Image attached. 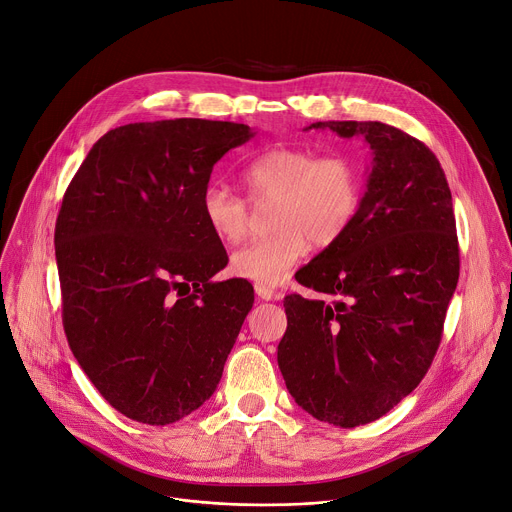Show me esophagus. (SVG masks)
Instances as JSON below:
<instances>
[{"label": "esophagus", "instance_id": "esophagus-1", "mask_svg": "<svg viewBox=\"0 0 512 512\" xmlns=\"http://www.w3.org/2000/svg\"><path fill=\"white\" fill-rule=\"evenodd\" d=\"M255 294H257L261 300H275V298H280V294L273 292L271 288H267V286H263V284H255Z\"/></svg>", "mask_w": 512, "mask_h": 512}]
</instances>
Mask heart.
Here are the masks:
<instances>
[{
    "instance_id": "b5f03b06",
    "label": "heart",
    "mask_w": 512,
    "mask_h": 512,
    "mask_svg": "<svg viewBox=\"0 0 512 512\" xmlns=\"http://www.w3.org/2000/svg\"><path fill=\"white\" fill-rule=\"evenodd\" d=\"M241 183L253 204L271 200L269 235L257 237L230 257V271L263 286H280L308 245L339 241L361 206V173L345 155H322L306 147L269 149L241 169ZM200 210L222 243L245 237L249 208L239 196L210 183Z\"/></svg>"
}]
</instances>
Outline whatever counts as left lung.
<instances>
[{
  "mask_svg": "<svg viewBox=\"0 0 512 512\" xmlns=\"http://www.w3.org/2000/svg\"><path fill=\"white\" fill-rule=\"evenodd\" d=\"M310 128L361 136L371 167L345 235L296 273L322 296H286L277 365L298 406L351 429L392 410L433 363L459 280L455 216L437 157L414 136L382 122Z\"/></svg>",
  "mask_w": 512,
  "mask_h": 512,
  "instance_id": "8db88e82",
  "label": "left lung"
}]
</instances>
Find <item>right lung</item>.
I'll return each mask as SVG.
<instances>
[{
    "label": "right lung",
    "mask_w": 512,
    "mask_h": 512,
    "mask_svg": "<svg viewBox=\"0 0 512 512\" xmlns=\"http://www.w3.org/2000/svg\"><path fill=\"white\" fill-rule=\"evenodd\" d=\"M253 136L202 118L118 126L65 192L55 226L65 335L132 421L163 427L200 408L253 308L247 282L212 280L228 257L200 210L214 165Z\"/></svg>",
    "instance_id": "right-lung-1"
}]
</instances>
